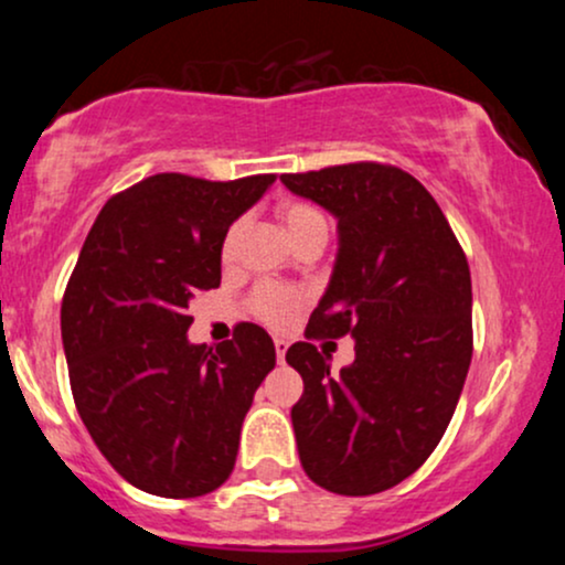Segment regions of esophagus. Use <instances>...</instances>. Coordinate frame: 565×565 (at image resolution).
I'll return each instance as SVG.
<instances>
[{
    "instance_id": "obj_1",
    "label": "esophagus",
    "mask_w": 565,
    "mask_h": 565,
    "mask_svg": "<svg viewBox=\"0 0 565 565\" xmlns=\"http://www.w3.org/2000/svg\"><path fill=\"white\" fill-rule=\"evenodd\" d=\"M274 345H276V359H278V364H281V361H284V355H287V348H289V342H287V340H281V337H276V340H274Z\"/></svg>"
}]
</instances>
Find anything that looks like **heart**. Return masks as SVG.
<instances>
[{
    "instance_id": "heart-1",
    "label": "heart",
    "mask_w": 565,
    "mask_h": 565,
    "mask_svg": "<svg viewBox=\"0 0 565 565\" xmlns=\"http://www.w3.org/2000/svg\"><path fill=\"white\" fill-rule=\"evenodd\" d=\"M278 220H281L284 231L291 238V244L302 242V238L313 236V233H327V215L313 204H305V201H287V204L278 206ZM238 238V225L225 233L223 246H220V255L223 260H228L233 255V246H236ZM297 302H300V295L287 287H278V284H263V287L255 289L252 295V310L260 316L263 321L274 323V327H281V323L289 321V316L295 313Z\"/></svg>"
}]
</instances>
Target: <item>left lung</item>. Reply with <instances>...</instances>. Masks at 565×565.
Listing matches in <instances>:
<instances>
[{
	"mask_svg": "<svg viewBox=\"0 0 565 565\" xmlns=\"http://www.w3.org/2000/svg\"><path fill=\"white\" fill-rule=\"evenodd\" d=\"M295 196L337 220L329 287L308 337L355 340V361L295 342L291 406L308 478L345 497L393 489L430 457L451 423L472 359V287L465 252L436 199L398 167L342 164L281 174Z\"/></svg>",
	"mask_w": 565,
	"mask_h": 565,
	"instance_id": "obj_1",
	"label": "left lung"
}]
</instances>
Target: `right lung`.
Returning <instances> with one entry per match:
<instances>
[{
    "label": "right lung",
    "mask_w": 565,
    "mask_h": 565,
    "mask_svg": "<svg viewBox=\"0 0 565 565\" xmlns=\"http://www.w3.org/2000/svg\"><path fill=\"white\" fill-rule=\"evenodd\" d=\"M276 174L212 183L161 172L106 201L63 295L61 334L84 427L125 481L170 499L228 481L242 423L276 348L238 323L188 342V302L220 287L225 233Z\"/></svg>",
    "instance_id": "obj_1"
}]
</instances>
